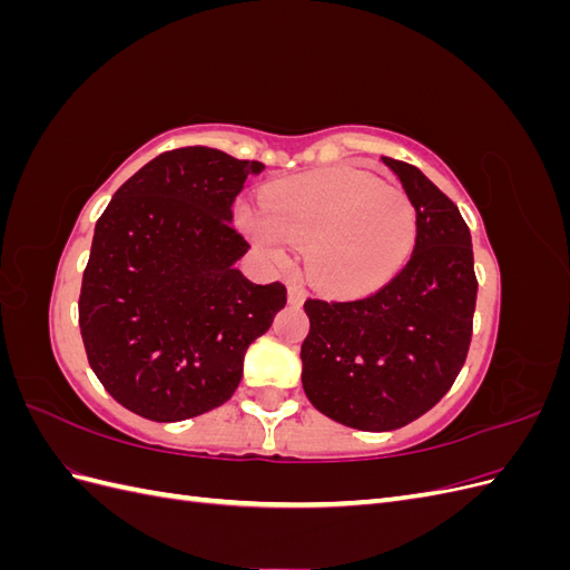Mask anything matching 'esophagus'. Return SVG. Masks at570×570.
Returning a JSON list of instances; mask_svg holds the SVG:
<instances>
[{
	"label": "esophagus",
	"mask_w": 570,
	"mask_h": 570,
	"mask_svg": "<svg viewBox=\"0 0 570 570\" xmlns=\"http://www.w3.org/2000/svg\"><path fill=\"white\" fill-rule=\"evenodd\" d=\"M287 299H289V304H295V306L304 304V299H306V292H304V287H302V285H289V289H287Z\"/></svg>",
	"instance_id": "obj_1"
}]
</instances>
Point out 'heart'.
Wrapping results in <instances>:
<instances>
[{"mask_svg":"<svg viewBox=\"0 0 570 570\" xmlns=\"http://www.w3.org/2000/svg\"><path fill=\"white\" fill-rule=\"evenodd\" d=\"M239 220L275 264L289 262L287 243L306 247L308 275L335 295L381 287L416 243V209L404 189L344 166L275 183L264 214L247 209Z\"/></svg>","mask_w":570,"mask_h":570,"instance_id":"1","label":"heart"}]
</instances>
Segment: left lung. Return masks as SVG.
I'll return each instance as SVG.
<instances>
[{"mask_svg": "<svg viewBox=\"0 0 570 570\" xmlns=\"http://www.w3.org/2000/svg\"><path fill=\"white\" fill-rule=\"evenodd\" d=\"M416 209L409 264L373 295L308 299L302 385L342 425L387 433L450 392L469 354L478 281L471 230L416 166L381 157Z\"/></svg>", "mask_w": 570, "mask_h": 570, "instance_id": "obj_1", "label": "left lung"}]
</instances>
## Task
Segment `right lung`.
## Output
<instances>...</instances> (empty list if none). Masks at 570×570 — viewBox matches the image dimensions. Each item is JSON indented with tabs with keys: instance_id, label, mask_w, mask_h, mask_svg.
I'll use <instances>...</instances> for the list:
<instances>
[{
	"instance_id": "right-lung-1",
	"label": "right lung",
	"mask_w": 570,
	"mask_h": 570,
	"mask_svg": "<svg viewBox=\"0 0 570 570\" xmlns=\"http://www.w3.org/2000/svg\"><path fill=\"white\" fill-rule=\"evenodd\" d=\"M264 170L209 147L164 151L116 189L99 216L78 302L99 383L137 416L176 423L228 402L245 354L287 302L235 264L245 180Z\"/></svg>"
}]
</instances>
